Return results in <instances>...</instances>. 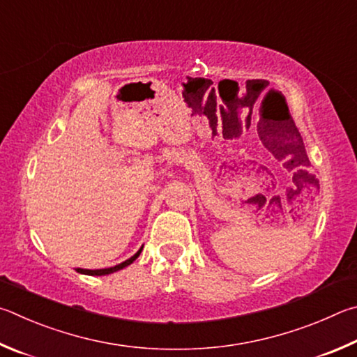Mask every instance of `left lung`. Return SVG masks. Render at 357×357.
Returning <instances> with one entry per match:
<instances>
[{
    "mask_svg": "<svg viewBox=\"0 0 357 357\" xmlns=\"http://www.w3.org/2000/svg\"><path fill=\"white\" fill-rule=\"evenodd\" d=\"M291 141H293V142H295V141H296V146H299V147H301V153H303V158H304V160H307V155H305V150H304V144H303V137H301V135H299V131H298V130H295V131H293ZM285 155H287V150H285ZM291 162H293V161H291Z\"/></svg>",
    "mask_w": 357,
    "mask_h": 357,
    "instance_id": "8db88e82",
    "label": "left lung"
}]
</instances>
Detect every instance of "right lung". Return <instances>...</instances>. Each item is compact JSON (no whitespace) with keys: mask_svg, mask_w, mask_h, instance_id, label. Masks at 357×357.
I'll return each mask as SVG.
<instances>
[{"mask_svg":"<svg viewBox=\"0 0 357 357\" xmlns=\"http://www.w3.org/2000/svg\"><path fill=\"white\" fill-rule=\"evenodd\" d=\"M142 251V246L139 251H137L135 255H131L130 259H127L125 261H122V264H119L116 266H111V268H103V270H83V268H77V271L81 273V274H87V276H106V274H111V273H116V271H121L123 270V268H127L128 265L133 264V261L139 257V254Z\"/></svg>","mask_w":357,"mask_h":357,"instance_id":"1","label":"right lung"}]
</instances>
